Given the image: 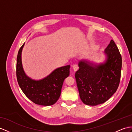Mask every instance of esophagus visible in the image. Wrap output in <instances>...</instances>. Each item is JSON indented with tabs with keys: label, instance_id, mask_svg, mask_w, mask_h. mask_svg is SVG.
I'll use <instances>...</instances> for the list:
<instances>
[{
	"label": "esophagus",
	"instance_id": "esophagus-1",
	"mask_svg": "<svg viewBox=\"0 0 132 132\" xmlns=\"http://www.w3.org/2000/svg\"><path fill=\"white\" fill-rule=\"evenodd\" d=\"M72 68H73V70H75V72H76L77 70L78 69V67L77 65V64H74V65H73Z\"/></svg>",
	"mask_w": 132,
	"mask_h": 132
}]
</instances>
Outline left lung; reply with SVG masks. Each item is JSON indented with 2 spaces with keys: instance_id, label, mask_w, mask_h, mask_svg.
Masks as SVG:
<instances>
[{
  "instance_id": "1",
  "label": "left lung",
  "mask_w": 132,
  "mask_h": 132,
  "mask_svg": "<svg viewBox=\"0 0 132 132\" xmlns=\"http://www.w3.org/2000/svg\"><path fill=\"white\" fill-rule=\"evenodd\" d=\"M105 59L96 63L88 60L78 63L75 74L80 98L86 105L96 106L106 101L117 91L119 85L122 59L111 40L104 51Z\"/></svg>"
}]
</instances>
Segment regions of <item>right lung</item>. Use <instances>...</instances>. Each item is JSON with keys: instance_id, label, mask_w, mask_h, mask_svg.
Instances as JSON below:
<instances>
[{"instance_id": "add662e5", "label": "right lung", "mask_w": 132, "mask_h": 132, "mask_svg": "<svg viewBox=\"0 0 132 132\" xmlns=\"http://www.w3.org/2000/svg\"><path fill=\"white\" fill-rule=\"evenodd\" d=\"M24 43L18 51L17 58V78L24 95L35 104L43 106L54 104L59 99L64 79L69 76L70 65L56 68L50 75L39 80L28 77L23 68L22 51Z\"/></svg>"}]
</instances>
